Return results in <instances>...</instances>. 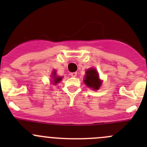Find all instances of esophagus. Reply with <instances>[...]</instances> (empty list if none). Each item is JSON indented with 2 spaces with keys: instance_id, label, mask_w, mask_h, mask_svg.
Returning a JSON list of instances; mask_svg holds the SVG:
<instances>
[{
  "instance_id": "obj_1",
  "label": "esophagus",
  "mask_w": 147,
  "mask_h": 147,
  "mask_svg": "<svg viewBox=\"0 0 147 147\" xmlns=\"http://www.w3.org/2000/svg\"><path fill=\"white\" fill-rule=\"evenodd\" d=\"M70 75L72 78H75V77L77 76V72H71Z\"/></svg>"
}]
</instances>
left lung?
<instances>
[{"instance_id":"obj_1","label":"left lung","mask_w":147,"mask_h":147,"mask_svg":"<svg viewBox=\"0 0 147 147\" xmlns=\"http://www.w3.org/2000/svg\"><path fill=\"white\" fill-rule=\"evenodd\" d=\"M84 82L87 87L95 90L100 89L102 83L100 80L98 72L94 68H90L87 69L86 75L84 76Z\"/></svg>"}]
</instances>
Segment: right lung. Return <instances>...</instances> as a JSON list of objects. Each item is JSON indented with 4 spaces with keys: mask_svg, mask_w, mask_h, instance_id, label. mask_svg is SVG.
I'll return each mask as SVG.
<instances>
[{
    "mask_svg": "<svg viewBox=\"0 0 147 147\" xmlns=\"http://www.w3.org/2000/svg\"><path fill=\"white\" fill-rule=\"evenodd\" d=\"M53 82H54V84H57V83H59L60 82V81L62 80V79H63V78L62 77H57V75H56V71L54 70L53 72Z\"/></svg>",
    "mask_w": 147,
    "mask_h": 147,
    "instance_id": "right-lung-1",
    "label": "right lung"
}]
</instances>
